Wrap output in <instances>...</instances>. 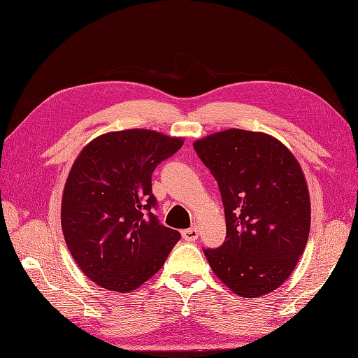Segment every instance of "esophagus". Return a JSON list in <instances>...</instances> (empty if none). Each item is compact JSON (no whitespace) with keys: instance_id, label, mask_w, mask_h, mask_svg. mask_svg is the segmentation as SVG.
I'll list each match as a JSON object with an SVG mask.
<instances>
[{"instance_id":"1","label":"esophagus","mask_w":358,"mask_h":358,"mask_svg":"<svg viewBox=\"0 0 358 358\" xmlns=\"http://www.w3.org/2000/svg\"><path fill=\"white\" fill-rule=\"evenodd\" d=\"M182 236H183V239L185 241H196L197 238H199V229L197 227H191V229H187V230H183L182 231Z\"/></svg>"}]
</instances>
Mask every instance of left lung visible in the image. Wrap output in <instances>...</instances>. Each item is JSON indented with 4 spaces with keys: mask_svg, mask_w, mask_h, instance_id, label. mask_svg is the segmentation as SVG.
Segmentation results:
<instances>
[{
    "mask_svg": "<svg viewBox=\"0 0 358 358\" xmlns=\"http://www.w3.org/2000/svg\"><path fill=\"white\" fill-rule=\"evenodd\" d=\"M192 146L217 179L224 205V244L203 250L212 271L239 296L275 291L292 274L310 231L301 166L264 132L231 128Z\"/></svg>",
    "mask_w": 358,
    "mask_h": 358,
    "instance_id": "obj_1",
    "label": "left lung"
}]
</instances>
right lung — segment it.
I'll return each mask as SVG.
<instances>
[{"instance_id":"right-lung-1","label":"right lung","mask_w":358,"mask_h":358,"mask_svg":"<svg viewBox=\"0 0 358 358\" xmlns=\"http://www.w3.org/2000/svg\"><path fill=\"white\" fill-rule=\"evenodd\" d=\"M180 137L150 129L102 134L76 157L62 199L71 255L92 282L127 294L155 275L180 239L150 209L152 173L176 153Z\"/></svg>"}]
</instances>
